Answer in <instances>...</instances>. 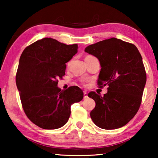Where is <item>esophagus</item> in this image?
<instances>
[{
  "mask_svg": "<svg viewBox=\"0 0 158 158\" xmlns=\"http://www.w3.org/2000/svg\"><path fill=\"white\" fill-rule=\"evenodd\" d=\"M88 98V94L86 91H84V98Z\"/></svg>",
  "mask_w": 158,
  "mask_h": 158,
  "instance_id": "1",
  "label": "esophagus"
}]
</instances>
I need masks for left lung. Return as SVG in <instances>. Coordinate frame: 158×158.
I'll list each match as a JSON object with an SVG mask.
<instances>
[{
  "label": "left lung",
  "mask_w": 158,
  "mask_h": 158,
  "mask_svg": "<svg viewBox=\"0 0 158 158\" xmlns=\"http://www.w3.org/2000/svg\"><path fill=\"white\" fill-rule=\"evenodd\" d=\"M84 52L100 62L98 84L108 86L103 97L94 91L89 93L95 102L90 114L92 121L105 130L124 126L139 109L146 85V74L139 52L135 45L115 37L89 45Z\"/></svg>",
  "instance_id": "1"
}]
</instances>
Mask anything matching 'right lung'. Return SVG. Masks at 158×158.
<instances>
[{
	"instance_id": "right-lung-1",
	"label": "right lung",
	"mask_w": 158,
	"mask_h": 158,
	"mask_svg": "<svg viewBox=\"0 0 158 158\" xmlns=\"http://www.w3.org/2000/svg\"><path fill=\"white\" fill-rule=\"evenodd\" d=\"M77 49V44L67 45L45 37L21 53L16 84L25 114L40 127L54 130L63 127L70 116L71 105L84 98L79 87L65 90L58 87L57 79L65 74L66 63Z\"/></svg>"
}]
</instances>
